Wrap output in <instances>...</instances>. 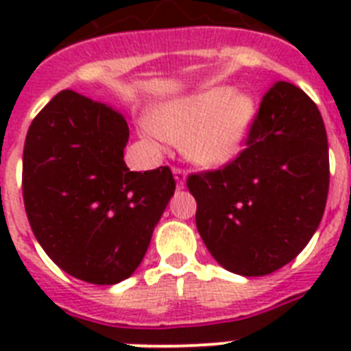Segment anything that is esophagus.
Segmentation results:
<instances>
[{"mask_svg": "<svg viewBox=\"0 0 351 351\" xmlns=\"http://www.w3.org/2000/svg\"><path fill=\"white\" fill-rule=\"evenodd\" d=\"M173 175H175V180H176V184H178V187H184V184H186V176H187V173L184 169H182V167H173Z\"/></svg>", "mask_w": 351, "mask_h": 351, "instance_id": "esophagus-1", "label": "esophagus"}]
</instances>
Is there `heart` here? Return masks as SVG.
<instances>
[{"instance_id":"b5f03b06","label":"heart","mask_w":351,"mask_h":351,"mask_svg":"<svg viewBox=\"0 0 351 351\" xmlns=\"http://www.w3.org/2000/svg\"><path fill=\"white\" fill-rule=\"evenodd\" d=\"M253 117L255 101L250 95L217 87L160 107L147 134L184 143L187 156L198 164L219 165L239 153Z\"/></svg>"}]
</instances>
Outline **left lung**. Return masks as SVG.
<instances>
[{
  "mask_svg": "<svg viewBox=\"0 0 351 351\" xmlns=\"http://www.w3.org/2000/svg\"><path fill=\"white\" fill-rule=\"evenodd\" d=\"M245 147L220 169L187 176L197 228L228 271L261 277L291 262L321 224L330 187L324 121L288 82L262 98Z\"/></svg>",
  "mask_w": 351,
  "mask_h": 351,
  "instance_id": "left-lung-1",
  "label": "left lung"
}]
</instances>
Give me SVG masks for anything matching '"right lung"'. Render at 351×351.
I'll return each mask as SVG.
<instances>
[{
	"instance_id": "1",
	"label": "right lung",
	"mask_w": 351,
	"mask_h": 351,
	"mask_svg": "<svg viewBox=\"0 0 351 351\" xmlns=\"http://www.w3.org/2000/svg\"><path fill=\"white\" fill-rule=\"evenodd\" d=\"M125 118L71 89L32 120L23 204L32 233L73 277L111 286L140 266L176 182L167 165L129 171Z\"/></svg>"
}]
</instances>
